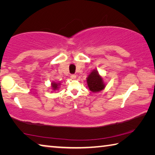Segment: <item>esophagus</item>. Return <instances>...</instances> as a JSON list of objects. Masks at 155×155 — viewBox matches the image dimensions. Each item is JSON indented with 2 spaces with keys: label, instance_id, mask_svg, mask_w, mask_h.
Here are the masks:
<instances>
[{
  "label": "esophagus",
  "instance_id": "esophagus-1",
  "mask_svg": "<svg viewBox=\"0 0 155 155\" xmlns=\"http://www.w3.org/2000/svg\"><path fill=\"white\" fill-rule=\"evenodd\" d=\"M70 78H71L72 79H75V78H77V76H76L75 74H71L70 75Z\"/></svg>",
  "mask_w": 155,
  "mask_h": 155
}]
</instances>
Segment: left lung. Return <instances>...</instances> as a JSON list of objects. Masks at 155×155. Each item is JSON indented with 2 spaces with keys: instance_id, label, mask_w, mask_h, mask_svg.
I'll list each match as a JSON object with an SVG mask.
<instances>
[{
  "instance_id": "obj_1",
  "label": "left lung",
  "mask_w": 155,
  "mask_h": 155,
  "mask_svg": "<svg viewBox=\"0 0 155 155\" xmlns=\"http://www.w3.org/2000/svg\"><path fill=\"white\" fill-rule=\"evenodd\" d=\"M87 83L89 89L92 92H98L105 87V84L103 81V78L99 74L97 70H93L88 75Z\"/></svg>"
}]
</instances>
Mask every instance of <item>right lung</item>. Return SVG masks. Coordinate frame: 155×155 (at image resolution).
<instances>
[{"instance_id":"right-lung-1","label":"right lung","mask_w":155,"mask_h":155,"mask_svg":"<svg viewBox=\"0 0 155 155\" xmlns=\"http://www.w3.org/2000/svg\"><path fill=\"white\" fill-rule=\"evenodd\" d=\"M59 85H60V83L56 82H52L51 83V87L53 90H57V89L59 88Z\"/></svg>"}]
</instances>
